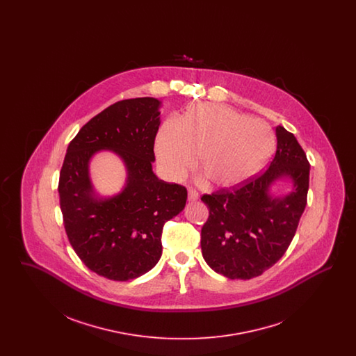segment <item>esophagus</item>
I'll return each mask as SVG.
<instances>
[{
  "mask_svg": "<svg viewBox=\"0 0 356 356\" xmlns=\"http://www.w3.org/2000/svg\"><path fill=\"white\" fill-rule=\"evenodd\" d=\"M199 199V193L195 189H189L188 191V200L189 202H196Z\"/></svg>",
  "mask_w": 356,
  "mask_h": 356,
  "instance_id": "obj_1",
  "label": "esophagus"
}]
</instances>
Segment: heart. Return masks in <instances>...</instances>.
<instances>
[{
	"instance_id": "1",
	"label": "heart",
	"mask_w": 356,
	"mask_h": 356,
	"mask_svg": "<svg viewBox=\"0 0 356 356\" xmlns=\"http://www.w3.org/2000/svg\"><path fill=\"white\" fill-rule=\"evenodd\" d=\"M275 148L268 125L221 104L192 106L181 120L165 121L156 138L161 172L180 180L192 168L219 189L241 186L266 167Z\"/></svg>"
}]
</instances>
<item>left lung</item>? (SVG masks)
<instances>
[{"mask_svg":"<svg viewBox=\"0 0 356 356\" xmlns=\"http://www.w3.org/2000/svg\"><path fill=\"white\" fill-rule=\"evenodd\" d=\"M277 147L270 167L241 186L203 195L208 220L202 228L207 264L228 279H252L286 254L307 205L309 163L296 137L276 127ZM287 177L294 189L271 197L269 188Z\"/></svg>","mask_w":356,"mask_h":356,"instance_id":"left-lung-1","label":"left lung"}]
</instances>
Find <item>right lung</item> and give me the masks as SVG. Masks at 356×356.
Here are the masks:
<instances>
[{
  "instance_id": "obj_1",
  "label": "right lung",
  "mask_w": 356,
  "mask_h": 356,
  "mask_svg": "<svg viewBox=\"0 0 356 356\" xmlns=\"http://www.w3.org/2000/svg\"><path fill=\"white\" fill-rule=\"evenodd\" d=\"M160 105L138 97L108 106L70 141L60 172L69 243L90 271L111 280L127 282L152 270L163 252L164 224L186 207V186L153 173ZM102 149L119 154L129 173L124 189L109 200L94 196L88 177V161Z\"/></svg>"
}]
</instances>
